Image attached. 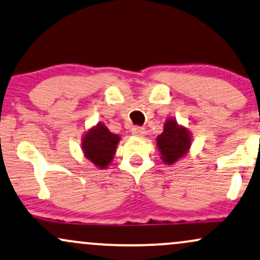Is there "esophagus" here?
<instances>
[{
    "label": "esophagus",
    "mask_w": 260,
    "mask_h": 260,
    "mask_svg": "<svg viewBox=\"0 0 260 260\" xmlns=\"http://www.w3.org/2000/svg\"><path fill=\"white\" fill-rule=\"evenodd\" d=\"M131 133H133V135L135 136H143L145 135V127L134 126L133 129H131Z\"/></svg>",
    "instance_id": "esophagus-1"
}]
</instances>
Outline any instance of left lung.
<instances>
[{
	"mask_svg": "<svg viewBox=\"0 0 260 260\" xmlns=\"http://www.w3.org/2000/svg\"><path fill=\"white\" fill-rule=\"evenodd\" d=\"M191 142L192 137L188 129L179 125L174 118H168L163 133L157 137L161 160L168 166L176 163L187 153Z\"/></svg>",
	"mask_w": 260,
	"mask_h": 260,
	"instance_id": "left-lung-1",
	"label": "left lung"
}]
</instances>
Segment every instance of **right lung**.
<instances>
[{
	"label": "right lung",
	"mask_w": 260,
	"mask_h": 260,
	"mask_svg": "<svg viewBox=\"0 0 260 260\" xmlns=\"http://www.w3.org/2000/svg\"><path fill=\"white\" fill-rule=\"evenodd\" d=\"M120 137L112 134L103 123H99L86 131L82 137L84 155L99 169H106L114 158Z\"/></svg>",
	"instance_id": "add662e5"
}]
</instances>
